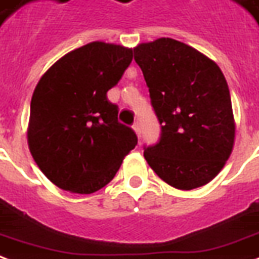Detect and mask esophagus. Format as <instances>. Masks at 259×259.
I'll list each match as a JSON object with an SVG mask.
<instances>
[{"mask_svg": "<svg viewBox=\"0 0 259 259\" xmlns=\"http://www.w3.org/2000/svg\"><path fill=\"white\" fill-rule=\"evenodd\" d=\"M133 130H135V132H136V135H137L140 137L141 129H140V123H139V122H135V124H133Z\"/></svg>", "mask_w": 259, "mask_h": 259, "instance_id": "obj_1", "label": "esophagus"}]
</instances>
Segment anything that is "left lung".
Masks as SVG:
<instances>
[{
  "label": "left lung",
  "mask_w": 259,
  "mask_h": 259,
  "mask_svg": "<svg viewBox=\"0 0 259 259\" xmlns=\"http://www.w3.org/2000/svg\"><path fill=\"white\" fill-rule=\"evenodd\" d=\"M162 136L144 158L164 183L181 191L203 187L229 159L236 124L227 79L195 48L158 38L135 48Z\"/></svg>",
  "instance_id": "8db88e82"
}]
</instances>
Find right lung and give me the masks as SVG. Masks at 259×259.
Here are the masks:
<instances>
[{
	"instance_id": "1",
	"label": "right lung",
	"mask_w": 259,
	"mask_h": 259,
	"mask_svg": "<svg viewBox=\"0 0 259 259\" xmlns=\"http://www.w3.org/2000/svg\"><path fill=\"white\" fill-rule=\"evenodd\" d=\"M132 60V48L95 41L60 57L38 81L28 148L60 189L79 195L99 191L137 144L136 133L118 122V107L107 99Z\"/></svg>"
}]
</instances>
